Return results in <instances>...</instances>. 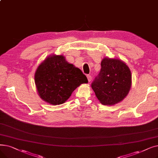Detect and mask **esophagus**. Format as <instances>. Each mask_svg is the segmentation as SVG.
<instances>
[{"label":"esophagus","instance_id":"1","mask_svg":"<svg viewBox=\"0 0 158 158\" xmlns=\"http://www.w3.org/2000/svg\"><path fill=\"white\" fill-rule=\"evenodd\" d=\"M86 77H87V78H88V81L89 82H90L91 80H92V76H91V75H87Z\"/></svg>","mask_w":158,"mask_h":158}]
</instances>
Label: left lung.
I'll return each instance as SVG.
<instances>
[{"label":"left lung","mask_w":158,"mask_h":158,"mask_svg":"<svg viewBox=\"0 0 158 158\" xmlns=\"http://www.w3.org/2000/svg\"><path fill=\"white\" fill-rule=\"evenodd\" d=\"M92 88L101 104L114 105L124 99L132 86L130 68L119 59L105 57Z\"/></svg>","instance_id":"obj_1"}]
</instances>
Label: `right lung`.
<instances>
[{"instance_id":"obj_1","label":"right lung","mask_w":158,"mask_h":158,"mask_svg":"<svg viewBox=\"0 0 158 158\" xmlns=\"http://www.w3.org/2000/svg\"><path fill=\"white\" fill-rule=\"evenodd\" d=\"M34 77L40 98L52 105L64 103L78 86L88 82L79 68L68 63L63 55L47 57Z\"/></svg>"}]
</instances>
